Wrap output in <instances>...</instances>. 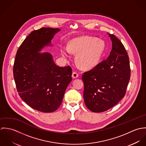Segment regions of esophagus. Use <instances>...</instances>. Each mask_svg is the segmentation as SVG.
Listing matches in <instances>:
<instances>
[{
	"label": "esophagus",
	"mask_w": 146,
	"mask_h": 146,
	"mask_svg": "<svg viewBox=\"0 0 146 146\" xmlns=\"http://www.w3.org/2000/svg\"><path fill=\"white\" fill-rule=\"evenodd\" d=\"M78 74L77 73V72H74L73 73H72V77L73 78H74V79H75V78H77L78 77Z\"/></svg>",
	"instance_id": "obj_1"
}]
</instances>
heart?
Wrapping results in <instances>:
<instances>
[{
  "instance_id": "b5f03b06",
  "label": "heart",
  "mask_w": 146,
  "mask_h": 146,
  "mask_svg": "<svg viewBox=\"0 0 146 146\" xmlns=\"http://www.w3.org/2000/svg\"><path fill=\"white\" fill-rule=\"evenodd\" d=\"M104 50L103 41L90 36L74 39L69 42L68 46L63 45L60 48L61 54L65 58H70L71 53H77L76 62L84 69L96 67L100 62Z\"/></svg>"
}]
</instances>
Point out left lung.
Listing matches in <instances>:
<instances>
[{
  "label": "left lung",
  "instance_id": "1",
  "mask_svg": "<svg viewBox=\"0 0 146 146\" xmlns=\"http://www.w3.org/2000/svg\"><path fill=\"white\" fill-rule=\"evenodd\" d=\"M108 34L112 41L110 56L82 75L85 104L94 112H104L119 103L125 96L130 78L124 46L114 35Z\"/></svg>",
  "mask_w": 146,
  "mask_h": 146
}]
</instances>
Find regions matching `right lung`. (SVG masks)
Returning a JSON list of instances; mask_svg holds the SVG:
<instances>
[{
    "instance_id": "1",
    "label": "right lung",
    "mask_w": 146,
    "mask_h": 146,
    "mask_svg": "<svg viewBox=\"0 0 146 146\" xmlns=\"http://www.w3.org/2000/svg\"><path fill=\"white\" fill-rule=\"evenodd\" d=\"M60 29L42 27L32 31L17 50L13 76L22 100L42 112H52L61 106L63 96L72 80L70 66L56 64L51 54L40 53L51 46V40Z\"/></svg>"
}]
</instances>
